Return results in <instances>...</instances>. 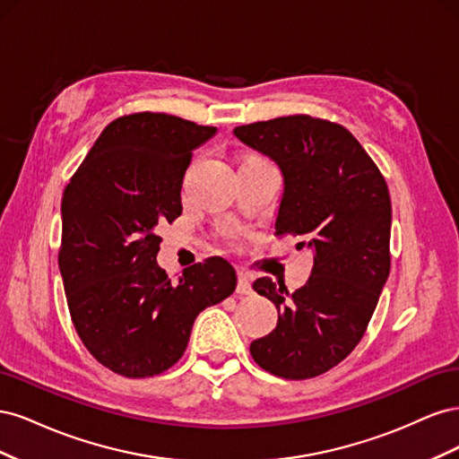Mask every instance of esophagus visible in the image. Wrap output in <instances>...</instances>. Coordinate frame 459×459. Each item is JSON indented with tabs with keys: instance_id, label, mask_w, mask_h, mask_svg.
Wrapping results in <instances>:
<instances>
[{
	"instance_id": "esophagus-1",
	"label": "esophagus",
	"mask_w": 459,
	"mask_h": 459,
	"mask_svg": "<svg viewBox=\"0 0 459 459\" xmlns=\"http://www.w3.org/2000/svg\"><path fill=\"white\" fill-rule=\"evenodd\" d=\"M251 275L247 272H239L238 275V293L239 295H251L253 293V285H251Z\"/></svg>"
}]
</instances>
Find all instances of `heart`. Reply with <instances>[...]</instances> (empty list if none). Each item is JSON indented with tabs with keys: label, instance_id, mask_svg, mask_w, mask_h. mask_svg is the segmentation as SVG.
Returning <instances> with one entry per match:
<instances>
[{
	"label": "heart",
	"instance_id": "b5f03b06",
	"mask_svg": "<svg viewBox=\"0 0 459 459\" xmlns=\"http://www.w3.org/2000/svg\"><path fill=\"white\" fill-rule=\"evenodd\" d=\"M248 159H256V157H248ZM228 235H230V239H233V238H235V233H231V231H230Z\"/></svg>",
	"mask_w": 459,
	"mask_h": 459
}]
</instances>
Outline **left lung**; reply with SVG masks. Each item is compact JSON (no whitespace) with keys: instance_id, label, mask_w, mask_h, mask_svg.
Masks as SVG:
<instances>
[{"instance_id":"left-lung-1","label":"left lung","mask_w":459,"mask_h":459,"mask_svg":"<svg viewBox=\"0 0 459 459\" xmlns=\"http://www.w3.org/2000/svg\"><path fill=\"white\" fill-rule=\"evenodd\" d=\"M233 134L277 162L283 197L275 235L314 253L307 285L260 277L253 289L277 308L270 335L251 342L255 362L283 379L317 377L362 341L391 272V195L377 164L337 122L308 115L238 126Z\"/></svg>"}]
</instances>
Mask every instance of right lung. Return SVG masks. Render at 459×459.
Instances as JSON below:
<instances>
[{
  "label": "right lung",
  "mask_w": 459,
  "mask_h": 459,
  "mask_svg": "<svg viewBox=\"0 0 459 459\" xmlns=\"http://www.w3.org/2000/svg\"><path fill=\"white\" fill-rule=\"evenodd\" d=\"M214 126L132 113L97 137L65 187L59 270L78 337L124 377H152L184 356L199 312L228 299L238 277L214 256L178 283L157 264L159 228L182 214L193 149Z\"/></svg>",
  "instance_id": "obj_1"
}]
</instances>
